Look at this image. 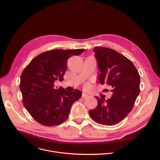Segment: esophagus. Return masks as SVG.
<instances>
[{"mask_svg": "<svg viewBox=\"0 0 160 160\" xmlns=\"http://www.w3.org/2000/svg\"><path fill=\"white\" fill-rule=\"evenodd\" d=\"M87 97H88V94L87 93H85V92H83V94H82V98L85 99V98H86Z\"/></svg>", "mask_w": 160, "mask_h": 160, "instance_id": "obj_1", "label": "esophagus"}]
</instances>
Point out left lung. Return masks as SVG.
Returning <instances> with one entry per match:
<instances>
[{
  "instance_id": "left-lung-1",
  "label": "left lung",
  "mask_w": 160,
  "mask_h": 160,
  "mask_svg": "<svg viewBox=\"0 0 160 160\" xmlns=\"http://www.w3.org/2000/svg\"><path fill=\"white\" fill-rule=\"evenodd\" d=\"M100 73L98 80L110 86L111 98L96 97L98 106L89 110L96 123L114 125L122 122L132 109L140 93V76L130 60L111 49L96 47L93 49Z\"/></svg>"
}]
</instances>
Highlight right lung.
Here are the masks:
<instances>
[{"label":"right lung","mask_w":160,"mask_h":160,"mask_svg":"<svg viewBox=\"0 0 160 160\" xmlns=\"http://www.w3.org/2000/svg\"><path fill=\"white\" fill-rule=\"evenodd\" d=\"M83 51L55 49L45 52L33 59L22 72L19 85L22 103L39 123L45 126L61 124L67 120L73 102L81 98L80 90L57 89L54 83L63 80L68 59Z\"/></svg>","instance_id":"obj_1"}]
</instances>
